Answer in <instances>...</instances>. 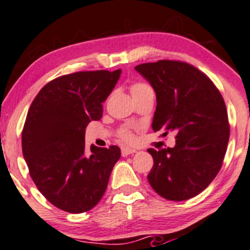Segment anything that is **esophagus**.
I'll list each match as a JSON object with an SVG mask.
<instances>
[{
    "label": "esophagus",
    "instance_id": "1",
    "mask_svg": "<svg viewBox=\"0 0 250 250\" xmlns=\"http://www.w3.org/2000/svg\"><path fill=\"white\" fill-rule=\"evenodd\" d=\"M134 153H136V150H135V149H133V148H122L121 149V154H122V156H127V155H130V154H134Z\"/></svg>",
    "mask_w": 250,
    "mask_h": 250
}]
</instances>
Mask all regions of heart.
<instances>
[{
    "mask_svg": "<svg viewBox=\"0 0 250 250\" xmlns=\"http://www.w3.org/2000/svg\"><path fill=\"white\" fill-rule=\"evenodd\" d=\"M130 90L133 96H137L141 95L143 93H147V91H153V89H151L150 85L145 82H135L131 84ZM117 136H119V139L122 140L123 142L130 143L135 141V134L130 130V128L128 127L120 128L119 131H117Z\"/></svg>",
    "mask_w": 250,
    "mask_h": 250,
    "instance_id": "heart-1",
    "label": "heart"
}]
</instances>
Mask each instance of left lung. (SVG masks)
<instances>
[{"label":"left lung","instance_id":"left-lung-1","mask_svg":"<svg viewBox=\"0 0 250 250\" xmlns=\"http://www.w3.org/2000/svg\"><path fill=\"white\" fill-rule=\"evenodd\" d=\"M156 93L154 131L175 133L174 148L148 153L154 166L148 181L170 201L196 196L222 167L229 140L225 100L209 77L187 62L160 60L135 67Z\"/></svg>","mask_w":250,"mask_h":250}]
</instances>
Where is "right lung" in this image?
<instances>
[{
  "label": "right lung",
  "instance_id": "1",
  "mask_svg": "<svg viewBox=\"0 0 250 250\" xmlns=\"http://www.w3.org/2000/svg\"><path fill=\"white\" fill-rule=\"evenodd\" d=\"M121 70L77 71L62 75L39 91L22 130V153L30 177L51 205L68 213L90 210L102 199L121 156L117 146H91L85 154L89 122L103 105Z\"/></svg>",
  "mask_w": 250,
  "mask_h": 250
}]
</instances>
